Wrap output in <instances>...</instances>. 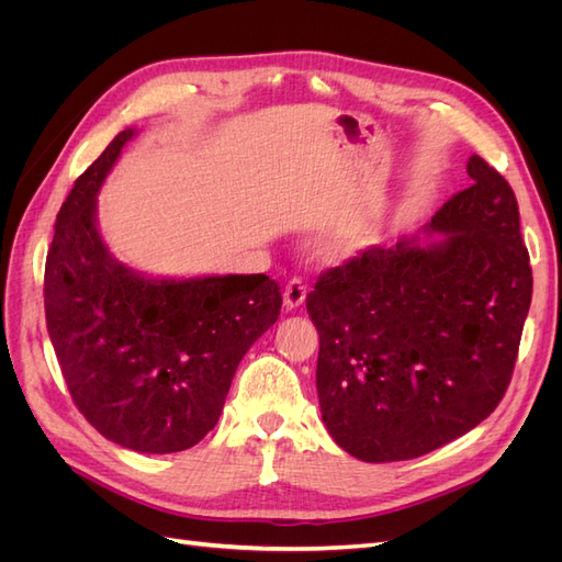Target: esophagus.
I'll return each instance as SVG.
<instances>
[{"instance_id": "1", "label": "esophagus", "mask_w": 562, "mask_h": 562, "mask_svg": "<svg viewBox=\"0 0 562 562\" xmlns=\"http://www.w3.org/2000/svg\"><path fill=\"white\" fill-rule=\"evenodd\" d=\"M307 297V285H304L300 279H293L291 283L285 285L283 291V302H285V310H297L300 304Z\"/></svg>"}]
</instances>
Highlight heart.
Listing matches in <instances>:
<instances>
[{"label":"heart","instance_id":"heart-1","mask_svg":"<svg viewBox=\"0 0 562 562\" xmlns=\"http://www.w3.org/2000/svg\"><path fill=\"white\" fill-rule=\"evenodd\" d=\"M356 244H359V236H356V234H342V236H337V239L330 244V250L333 252H342V250L353 248Z\"/></svg>","mask_w":562,"mask_h":562}]
</instances>
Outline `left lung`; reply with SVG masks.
<instances>
[{
    "instance_id": "left-lung-1",
    "label": "left lung",
    "mask_w": 562,
    "mask_h": 562,
    "mask_svg": "<svg viewBox=\"0 0 562 562\" xmlns=\"http://www.w3.org/2000/svg\"><path fill=\"white\" fill-rule=\"evenodd\" d=\"M471 187L419 236L372 246L318 277L316 391L335 443L363 462H401L464 436L512 382L532 302L518 201L479 155Z\"/></svg>"
}]
</instances>
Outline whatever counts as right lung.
<instances>
[{"label":"right lung","mask_w":562,"mask_h":562,"mask_svg":"<svg viewBox=\"0 0 562 562\" xmlns=\"http://www.w3.org/2000/svg\"><path fill=\"white\" fill-rule=\"evenodd\" d=\"M133 135L119 133L60 206L44 310L65 384L91 427L122 448L168 454L215 427L236 368L283 300L265 274L151 279L112 258L95 196Z\"/></svg>","instance_id":"1"}]
</instances>
